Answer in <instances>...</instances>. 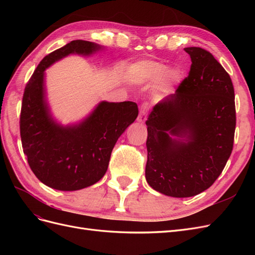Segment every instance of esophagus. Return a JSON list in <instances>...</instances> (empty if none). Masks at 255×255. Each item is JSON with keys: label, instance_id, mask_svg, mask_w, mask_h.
Listing matches in <instances>:
<instances>
[{"label": "esophagus", "instance_id": "1", "mask_svg": "<svg viewBox=\"0 0 255 255\" xmlns=\"http://www.w3.org/2000/svg\"><path fill=\"white\" fill-rule=\"evenodd\" d=\"M148 111H149L148 104L143 103V104L140 106L139 115H138V117H137V121H138V122L144 123V121H145V119H146V114H148Z\"/></svg>", "mask_w": 255, "mask_h": 255}]
</instances>
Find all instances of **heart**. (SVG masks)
Instances as JSON below:
<instances>
[{
	"label": "heart",
	"instance_id": "1",
	"mask_svg": "<svg viewBox=\"0 0 255 255\" xmlns=\"http://www.w3.org/2000/svg\"><path fill=\"white\" fill-rule=\"evenodd\" d=\"M128 76L130 81L135 83L155 81L161 76L163 86L170 88L180 82L182 72L176 68L166 71V67L163 64L152 60H142L128 68Z\"/></svg>",
	"mask_w": 255,
	"mask_h": 255
}]
</instances>
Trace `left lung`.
Listing matches in <instances>:
<instances>
[{
    "label": "left lung",
    "instance_id": "obj_1",
    "mask_svg": "<svg viewBox=\"0 0 255 255\" xmlns=\"http://www.w3.org/2000/svg\"><path fill=\"white\" fill-rule=\"evenodd\" d=\"M188 76L153 107L148 126L145 179L160 194L196 196L218 179L232 153L236 126L232 80L208 51L185 48ZM169 133L186 135L185 142Z\"/></svg>",
    "mask_w": 255,
    "mask_h": 255
}]
</instances>
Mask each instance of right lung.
<instances>
[{
	"mask_svg": "<svg viewBox=\"0 0 255 255\" xmlns=\"http://www.w3.org/2000/svg\"><path fill=\"white\" fill-rule=\"evenodd\" d=\"M100 49L90 41L73 40L45 56L37 66L23 94L20 135L23 152L34 174L47 186L79 190L100 181L109 167L115 143L135 121L134 102H102L81 125H55L44 102L43 71L71 53L91 54Z\"/></svg>",
	"mask_w": 255,
	"mask_h": 255,
	"instance_id": "1",
	"label": "right lung"
}]
</instances>
